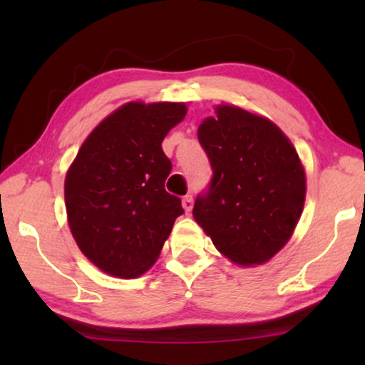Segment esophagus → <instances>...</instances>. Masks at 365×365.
<instances>
[{"mask_svg":"<svg viewBox=\"0 0 365 365\" xmlns=\"http://www.w3.org/2000/svg\"><path fill=\"white\" fill-rule=\"evenodd\" d=\"M182 207L186 212H191L192 209V196H184L182 197Z\"/></svg>","mask_w":365,"mask_h":365,"instance_id":"34e87169","label":"esophagus"}]
</instances>
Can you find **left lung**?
<instances>
[{
    "mask_svg": "<svg viewBox=\"0 0 365 365\" xmlns=\"http://www.w3.org/2000/svg\"><path fill=\"white\" fill-rule=\"evenodd\" d=\"M197 138L212 178L196 197L194 219L232 262H267L291 239L304 207L297 151L272 121L227 104L204 119Z\"/></svg>",
    "mask_w": 365,
    "mask_h": 365,
    "instance_id": "obj_1",
    "label": "left lung"
}]
</instances>
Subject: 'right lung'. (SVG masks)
Here are the masks:
<instances>
[{
  "instance_id": "obj_1",
  "label": "right lung",
  "mask_w": 365,
  "mask_h": 365,
  "mask_svg": "<svg viewBox=\"0 0 365 365\" xmlns=\"http://www.w3.org/2000/svg\"><path fill=\"white\" fill-rule=\"evenodd\" d=\"M182 103H128L83 143L64 181L69 229L101 271L131 279L156 262L184 209L164 182L161 143L186 116Z\"/></svg>"
}]
</instances>
